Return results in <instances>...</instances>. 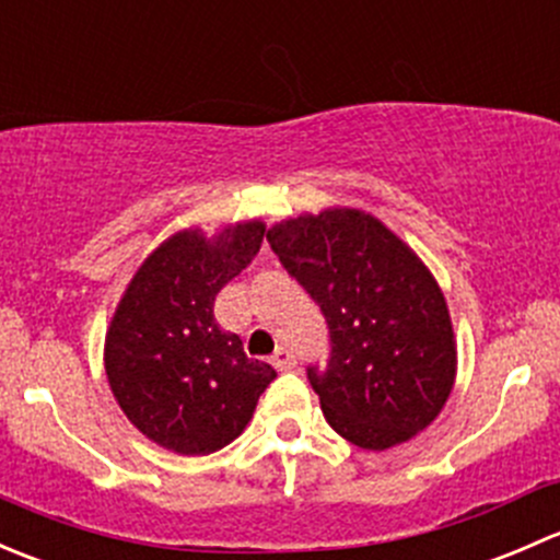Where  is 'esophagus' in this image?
<instances>
[{"label": "esophagus", "instance_id": "34e87169", "mask_svg": "<svg viewBox=\"0 0 560 560\" xmlns=\"http://www.w3.org/2000/svg\"><path fill=\"white\" fill-rule=\"evenodd\" d=\"M270 360H273V365H276V369H279V371H290L292 365H295V352H292L290 347H279V349H276L273 358H270Z\"/></svg>", "mask_w": 560, "mask_h": 560}]
</instances>
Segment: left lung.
<instances>
[{"instance_id": "left-lung-1", "label": "left lung", "mask_w": 560, "mask_h": 560, "mask_svg": "<svg viewBox=\"0 0 560 560\" xmlns=\"http://www.w3.org/2000/svg\"><path fill=\"white\" fill-rule=\"evenodd\" d=\"M268 244L325 314L330 358L306 376L332 431L387 450L431 425L457 358L447 303L420 257L354 208L287 219Z\"/></svg>"}]
</instances>
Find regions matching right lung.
<instances>
[{
  "label": "right lung",
  "mask_w": 560,
  "mask_h": 560,
  "mask_svg": "<svg viewBox=\"0 0 560 560\" xmlns=\"http://www.w3.org/2000/svg\"><path fill=\"white\" fill-rule=\"evenodd\" d=\"M262 222L208 241L184 230L129 281L105 338L113 395L135 428L160 447L208 455L244 433L276 369L246 358L238 332L222 330L213 301L257 257Z\"/></svg>",
  "instance_id": "add662e5"
}]
</instances>
